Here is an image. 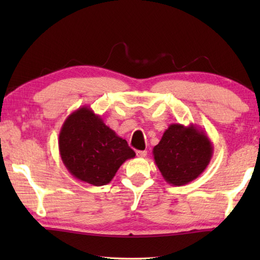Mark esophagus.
<instances>
[{"instance_id": "1", "label": "esophagus", "mask_w": 260, "mask_h": 260, "mask_svg": "<svg viewBox=\"0 0 260 260\" xmlns=\"http://www.w3.org/2000/svg\"><path fill=\"white\" fill-rule=\"evenodd\" d=\"M136 156L138 157H146L147 156V151L146 150H138L136 151Z\"/></svg>"}]
</instances>
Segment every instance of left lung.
<instances>
[{
  "instance_id": "left-lung-1",
  "label": "left lung",
  "mask_w": 260,
  "mask_h": 260,
  "mask_svg": "<svg viewBox=\"0 0 260 260\" xmlns=\"http://www.w3.org/2000/svg\"><path fill=\"white\" fill-rule=\"evenodd\" d=\"M162 178L172 186H183L204 172L213 155L208 134L190 124H171L152 150Z\"/></svg>"
}]
</instances>
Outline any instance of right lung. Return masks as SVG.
<instances>
[{
	"instance_id": "1",
	"label": "right lung",
	"mask_w": 260,
	"mask_h": 260,
	"mask_svg": "<svg viewBox=\"0 0 260 260\" xmlns=\"http://www.w3.org/2000/svg\"><path fill=\"white\" fill-rule=\"evenodd\" d=\"M61 161L74 178L93 186L108 184L135 152L104 124L89 107H81L64 121L59 132Z\"/></svg>"
}]
</instances>
